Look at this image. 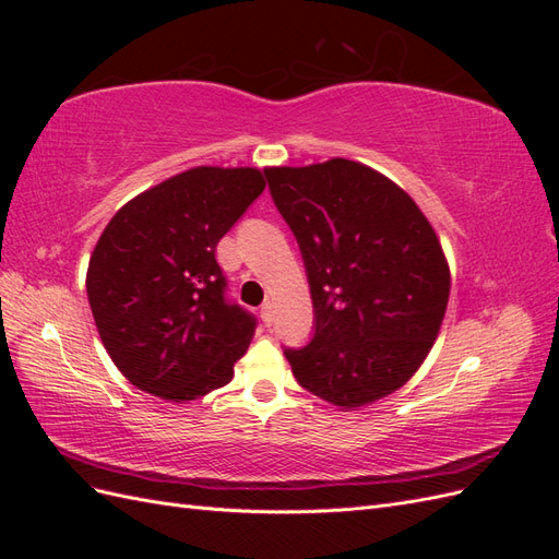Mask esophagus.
I'll return each instance as SVG.
<instances>
[{"instance_id":"1","label":"esophagus","mask_w":559,"mask_h":559,"mask_svg":"<svg viewBox=\"0 0 559 559\" xmlns=\"http://www.w3.org/2000/svg\"><path fill=\"white\" fill-rule=\"evenodd\" d=\"M261 319H263L265 326L273 324V306H270V302H265V306L261 308Z\"/></svg>"}]
</instances>
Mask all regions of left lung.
Listing matches in <instances>:
<instances>
[{
    "mask_svg": "<svg viewBox=\"0 0 559 559\" xmlns=\"http://www.w3.org/2000/svg\"><path fill=\"white\" fill-rule=\"evenodd\" d=\"M265 177L312 294V341L284 349L298 384L343 411L396 392L427 359L448 308L436 230L401 186L361 163L267 167Z\"/></svg>",
    "mask_w": 559,
    "mask_h": 559,
    "instance_id": "left-lung-1",
    "label": "left lung"
}]
</instances>
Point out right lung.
Segmentation results:
<instances>
[{
    "instance_id": "right-lung-1",
    "label": "right lung",
    "mask_w": 559,
    "mask_h": 559,
    "mask_svg": "<svg viewBox=\"0 0 559 559\" xmlns=\"http://www.w3.org/2000/svg\"><path fill=\"white\" fill-rule=\"evenodd\" d=\"M263 189L257 167H191L126 202L99 235L88 302L142 392L183 403L230 382L257 319L226 298L216 245Z\"/></svg>"
}]
</instances>
